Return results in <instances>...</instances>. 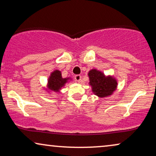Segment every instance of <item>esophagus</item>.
Here are the masks:
<instances>
[{
    "label": "esophagus",
    "instance_id": "34e87169",
    "mask_svg": "<svg viewBox=\"0 0 156 156\" xmlns=\"http://www.w3.org/2000/svg\"><path fill=\"white\" fill-rule=\"evenodd\" d=\"M81 76L80 75H76L75 76V79L76 81H78V82H80L81 81Z\"/></svg>",
    "mask_w": 156,
    "mask_h": 156
}]
</instances>
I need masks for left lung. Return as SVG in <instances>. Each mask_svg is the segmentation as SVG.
<instances>
[{
    "mask_svg": "<svg viewBox=\"0 0 156 156\" xmlns=\"http://www.w3.org/2000/svg\"><path fill=\"white\" fill-rule=\"evenodd\" d=\"M90 85L95 95L100 98L106 97L112 94L117 86L116 81L114 78L105 76L101 72L91 70L88 73Z\"/></svg>",
    "mask_w": 156,
    "mask_h": 156,
    "instance_id": "obj_1",
    "label": "left lung"
}]
</instances>
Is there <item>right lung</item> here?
<instances>
[{"instance_id": "obj_1", "label": "right lung", "mask_w": 156, "mask_h": 156, "mask_svg": "<svg viewBox=\"0 0 156 156\" xmlns=\"http://www.w3.org/2000/svg\"><path fill=\"white\" fill-rule=\"evenodd\" d=\"M68 80V78H62L61 73L59 70H55L51 74V76L48 81V86L50 89L57 92L64 86Z\"/></svg>"}]
</instances>
